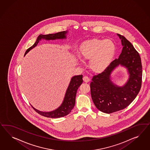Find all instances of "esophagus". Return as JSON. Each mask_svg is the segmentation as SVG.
<instances>
[{
  "mask_svg": "<svg viewBox=\"0 0 150 150\" xmlns=\"http://www.w3.org/2000/svg\"><path fill=\"white\" fill-rule=\"evenodd\" d=\"M83 81L85 82H88L90 81V79L88 78V76H84L83 77Z\"/></svg>",
  "mask_w": 150,
  "mask_h": 150,
  "instance_id": "1",
  "label": "esophagus"
}]
</instances>
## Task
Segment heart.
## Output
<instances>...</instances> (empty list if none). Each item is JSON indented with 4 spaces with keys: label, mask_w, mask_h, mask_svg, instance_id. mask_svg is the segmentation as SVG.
<instances>
[{
    "label": "heart",
    "mask_w": 150,
    "mask_h": 150,
    "mask_svg": "<svg viewBox=\"0 0 150 150\" xmlns=\"http://www.w3.org/2000/svg\"><path fill=\"white\" fill-rule=\"evenodd\" d=\"M115 45L110 40L93 38L82 43L79 55L83 60H90L89 67L95 73L103 72L112 60Z\"/></svg>",
    "instance_id": "obj_1"
}]
</instances>
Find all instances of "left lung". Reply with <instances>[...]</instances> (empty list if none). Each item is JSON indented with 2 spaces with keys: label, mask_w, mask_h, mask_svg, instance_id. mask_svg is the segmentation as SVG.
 <instances>
[{
  "label": "left lung",
  "mask_w": 150,
  "mask_h": 150,
  "mask_svg": "<svg viewBox=\"0 0 150 150\" xmlns=\"http://www.w3.org/2000/svg\"><path fill=\"white\" fill-rule=\"evenodd\" d=\"M118 35L123 45L122 53L102 73L94 75L90 83L92 100L96 108L105 113L125 108L136 98L142 83L140 56L125 37ZM119 64L127 67L130 74L127 83L123 87L114 85L110 79V73Z\"/></svg>",
  "instance_id": "1"
}]
</instances>
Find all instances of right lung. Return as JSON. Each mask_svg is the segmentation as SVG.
Listing matches in <instances>:
<instances>
[{"instance_id":"add662e5","label":"right lung","mask_w":150,"mask_h":150,"mask_svg":"<svg viewBox=\"0 0 150 150\" xmlns=\"http://www.w3.org/2000/svg\"><path fill=\"white\" fill-rule=\"evenodd\" d=\"M66 33L67 32L65 31H62V32H58L55 34L39 35L37 37L36 42L34 43L33 45L27 49L25 55L26 54L29 50H31L33 48L36 47L37 45L38 44V43L39 42V41H40L42 38L45 39L47 40L64 38L66 37L65 36ZM82 77H83L82 75H76L72 77L70 82L69 83L68 88L66 92L63 102L62 105L58 109L50 112H43L39 111L34 108L32 106L33 109L41 115L48 117V118H60V117H63L67 115L68 114L71 112V110L73 109L75 105V97H76L77 89L81 85L82 82H83Z\"/></svg>"}]
</instances>
